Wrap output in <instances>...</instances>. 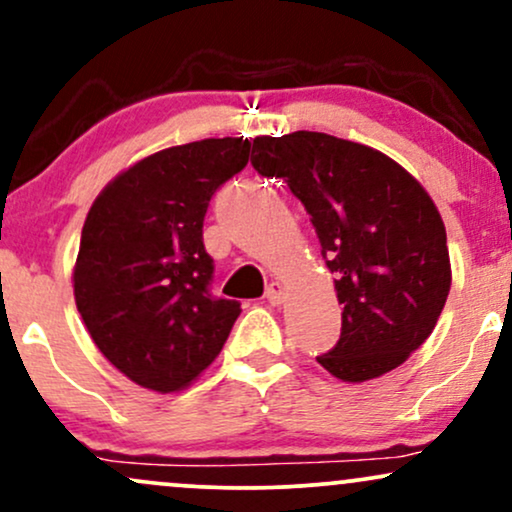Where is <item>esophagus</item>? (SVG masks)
<instances>
[{"mask_svg": "<svg viewBox=\"0 0 512 512\" xmlns=\"http://www.w3.org/2000/svg\"><path fill=\"white\" fill-rule=\"evenodd\" d=\"M264 298H267V301L272 303V305L284 303V298H286L284 284H279V281H272V284L267 286V291H264Z\"/></svg>", "mask_w": 512, "mask_h": 512, "instance_id": "obj_1", "label": "esophagus"}]
</instances>
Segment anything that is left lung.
<instances>
[{
	"label": "left lung",
	"instance_id": "left-lung-1",
	"mask_svg": "<svg viewBox=\"0 0 512 512\" xmlns=\"http://www.w3.org/2000/svg\"><path fill=\"white\" fill-rule=\"evenodd\" d=\"M250 161L289 182L334 274L342 337L317 363L344 383L402 366L431 337L452 281L445 223L424 185L383 151L305 129L255 137Z\"/></svg>",
	"mask_w": 512,
	"mask_h": 512
}]
</instances>
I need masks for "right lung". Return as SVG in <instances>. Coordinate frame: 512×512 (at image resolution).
<instances>
[{
    "instance_id": "add662e5",
    "label": "right lung",
    "mask_w": 512,
    "mask_h": 512,
    "mask_svg": "<svg viewBox=\"0 0 512 512\" xmlns=\"http://www.w3.org/2000/svg\"><path fill=\"white\" fill-rule=\"evenodd\" d=\"M243 137L156 151L93 199L72 272L98 351L146 390L180 392L221 354L238 301L209 293L202 226L209 199L248 163Z\"/></svg>"
}]
</instances>
